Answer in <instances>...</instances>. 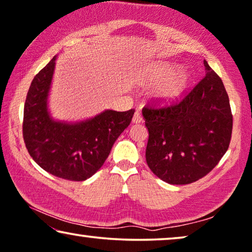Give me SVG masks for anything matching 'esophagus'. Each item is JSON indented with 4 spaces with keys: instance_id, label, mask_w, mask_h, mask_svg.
I'll use <instances>...</instances> for the list:
<instances>
[{
    "instance_id": "34e87169",
    "label": "esophagus",
    "mask_w": 252,
    "mask_h": 252,
    "mask_svg": "<svg viewBox=\"0 0 252 252\" xmlns=\"http://www.w3.org/2000/svg\"><path fill=\"white\" fill-rule=\"evenodd\" d=\"M132 122H133V123H140V122H143V115H141V113H140L139 111H136V113H134V114H133Z\"/></svg>"
}]
</instances>
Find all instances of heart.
<instances>
[{
  "label": "heart",
  "mask_w": 252,
  "mask_h": 252,
  "mask_svg": "<svg viewBox=\"0 0 252 252\" xmlns=\"http://www.w3.org/2000/svg\"><path fill=\"white\" fill-rule=\"evenodd\" d=\"M172 66H160L154 68L145 77V82L150 84L158 83L155 90V97L162 102H171L184 94L189 84V76L184 70L173 73Z\"/></svg>",
  "instance_id": "b5f03b06"
}]
</instances>
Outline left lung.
Listing matches in <instances>:
<instances>
[{"label": "left lung", "mask_w": 252, "mask_h": 252, "mask_svg": "<svg viewBox=\"0 0 252 252\" xmlns=\"http://www.w3.org/2000/svg\"><path fill=\"white\" fill-rule=\"evenodd\" d=\"M207 73L183 98L154 99L143 108L148 129L146 162L163 182L186 185L218 164L232 138L233 115L224 83L204 60Z\"/></svg>", "instance_id": "left-lung-1"}]
</instances>
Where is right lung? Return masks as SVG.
Listing matches in <instances>:
<instances>
[{
    "label": "right lung",
    "instance_id": "add662e5",
    "mask_svg": "<svg viewBox=\"0 0 252 252\" xmlns=\"http://www.w3.org/2000/svg\"><path fill=\"white\" fill-rule=\"evenodd\" d=\"M56 57L32 81L24 106L23 137L28 153L45 171L70 182H82L104 164L120 134L129 126L134 109L105 111L76 125L56 122L47 97Z\"/></svg>",
    "mask_w": 252,
    "mask_h": 252
}]
</instances>
